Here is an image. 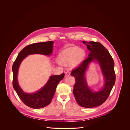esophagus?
Returning <instances> with one entry per match:
<instances>
[{
	"label": "esophagus",
	"instance_id": "esophagus-1",
	"mask_svg": "<svg viewBox=\"0 0 130 130\" xmlns=\"http://www.w3.org/2000/svg\"><path fill=\"white\" fill-rule=\"evenodd\" d=\"M69 75H70V73L69 71H67V72H65V77L69 76Z\"/></svg>",
	"mask_w": 130,
	"mask_h": 130
}]
</instances>
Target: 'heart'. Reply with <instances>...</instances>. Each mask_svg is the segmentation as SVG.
Listing matches in <instances>:
<instances>
[{
  "instance_id": "obj_1",
  "label": "heart",
  "mask_w": 130,
  "mask_h": 130,
  "mask_svg": "<svg viewBox=\"0 0 130 130\" xmlns=\"http://www.w3.org/2000/svg\"><path fill=\"white\" fill-rule=\"evenodd\" d=\"M85 56V51L78 47H70L63 50L60 54L59 60L64 65L71 64L72 67L80 65Z\"/></svg>"
}]
</instances>
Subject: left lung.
Listing matches in <instances>:
<instances>
[{
	"mask_svg": "<svg viewBox=\"0 0 130 130\" xmlns=\"http://www.w3.org/2000/svg\"><path fill=\"white\" fill-rule=\"evenodd\" d=\"M82 42L86 45L90 53L86 59L72 70L71 75L75 78L73 94L77 103L81 107L90 108L101 105L109 97L115 83L114 61L109 52L102 44L94 41ZM96 60L101 66L105 83L100 91L93 92L87 86L85 74L89 63Z\"/></svg>",
	"mask_w": 130,
	"mask_h": 130,
	"instance_id": "left-lung-1",
	"label": "left lung"
}]
</instances>
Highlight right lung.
Instances as JSON below:
<instances>
[{"label":"right lung","mask_w":130,"mask_h":130,"mask_svg":"<svg viewBox=\"0 0 130 130\" xmlns=\"http://www.w3.org/2000/svg\"><path fill=\"white\" fill-rule=\"evenodd\" d=\"M52 41L31 44L25 47L18 54L12 66L13 87L18 97L24 104L33 109H40L48 105L52 101L55 93L56 87L65 75L51 76L47 83L40 90L34 93H26L19 86L17 74L20 63L28 55L40 54L51 55L53 51Z\"/></svg>","instance_id":"right-lung-1"}]
</instances>
